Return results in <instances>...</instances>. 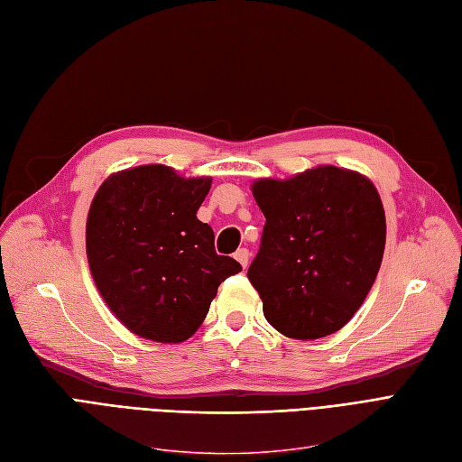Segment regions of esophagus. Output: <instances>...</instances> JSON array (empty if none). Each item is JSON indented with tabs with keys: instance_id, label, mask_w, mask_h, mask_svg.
<instances>
[{
	"instance_id": "34e87169",
	"label": "esophagus",
	"mask_w": 462,
	"mask_h": 462,
	"mask_svg": "<svg viewBox=\"0 0 462 462\" xmlns=\"http://www.w3.org/2000/svg\"><path fill=\"white\" fill-rule=\"evenodd\" d=\"M234 257H236V261H237V263H240V264L245 268V266L249 264V257H251V253H249V249L242 247V249H237V251H236Z\"/></svg>"
}]
</instances>
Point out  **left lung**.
I'll return each mask as SVG.
<instances>
[{
  "label": "left lung",
  "mask_w": 462,
  "mask_h": 462,
  "mask_svg": "<svg viewBox=\"0 0 462 462\" xmlns=\"http://www.w3.org/2000/svg\"><path fill=\"white\" fill-rule=\"evenodd\" d=\"M251 190L266 222L247 278L266 321L299 340L345 328L383 263L377 188L356 171L319 165L285 180L259 179Z\"/></svg>",
  "instance_id": "obj_1"
}]
</instances>
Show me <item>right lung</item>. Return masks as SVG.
<instances>
[{"label": "right lung", "instance_id": "1", "mask_svg": "<svg viewBox=\"0 0 462 462\" xmlns=\"http://www.w3.org/2000/svg\"><path fill=\"white\" fill-rule=\"evenodd\" d=\"M211 179L139 165L97 190L85 230L95 285L112 314L143 338L182 343L209 312L218 285L242 270L215 251L196 213Z\"/></svg>", "mask_w": 462, "mask_h": 462}]
</instances>
